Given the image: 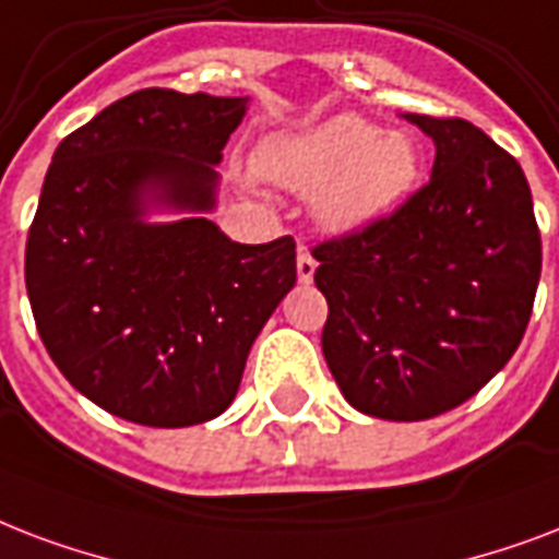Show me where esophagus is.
Listing matches in <instances>:
<instances>
[{"label": "esophagus", "instance_id": "34e87169", "mask_svg": "<svg viewBox=\"0 0 559 559\" xmlns=\"http://www.w3.org/2000/svg\"><path fill=\"white\" fill-rule=\"evenodd\" d=\"M314 267H318L314 257H311L306 245H300V250H297V276H300V283H311V276H314Z\"/></svg>", "mask_w": 559, "mask_h": 559}]
</instances>
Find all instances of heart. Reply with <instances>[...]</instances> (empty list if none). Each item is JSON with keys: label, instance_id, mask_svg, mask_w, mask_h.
<instances>
[{"label": "heart", "instance_id": "heart-1", "mask_svg": "<svg viewBox=\"0 0 559 559\" xmlns=\"http://www.w3.org/2000/svg\"><path fill=\"white\" fill-rule=\"evenodd\" d=\"M257 171L292 192H314L311 210L329 233H358L408 201L423 157L405 131L341 114L302 133L267 136L257 148Z\"/></svg>", "mask_w": 559, "mask_h": 559}]
</instances>
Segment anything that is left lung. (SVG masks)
I'll list each match as a JSON object with an SVG mask.
<instances>
[{
	"label": "left lung",
	"mask_w": 559,
	"mask_h": 559,
	"mask_svg": "<svg viewBox=\"0 0 559 559\" xmlns=\"http://www.w3.org/2000/svg\"><path fill=\"white\" fill-rule=\"evenodd\" d=\"M435 168L391 218L311 250L323 358L344 400L393 423L481 391L516 353L543 267L525 171L464 119L405 114Z\"/></svg>",
	"instance_id": "8db88e82"
}]
</instances>
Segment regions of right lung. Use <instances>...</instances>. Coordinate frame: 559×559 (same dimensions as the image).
<instances>
[{
	"label": "right lung",
	"instance_id": "1",
	"mask_svg": "<svg viewBox=\"0 0 559 559\" xmlns=\"http://www.w3.org/2000/svg\"><path fill=\"white\" fill-rule=\"evenodd\" d=\"M248 104L140 90L69 133L46 171L25 245L37 332L69 384L128 423L224 414L297 283L292 236L239 245L210 221L215 166Z\"/></svg>",
	"mask_w": 559,
	"mask_h": 559
}]
</instances>
